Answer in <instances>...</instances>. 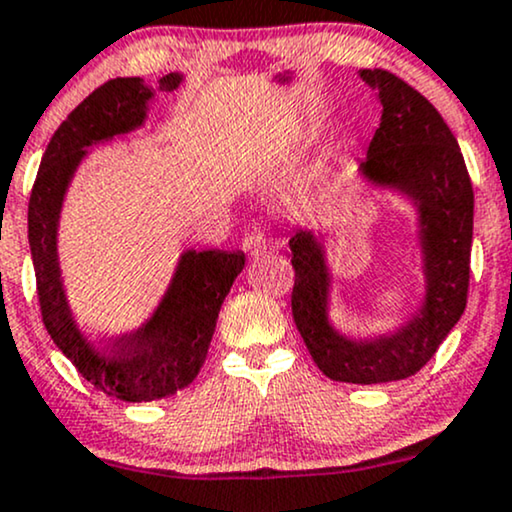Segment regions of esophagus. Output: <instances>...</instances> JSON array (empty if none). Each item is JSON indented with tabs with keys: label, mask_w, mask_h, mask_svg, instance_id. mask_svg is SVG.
<instances>
[{
	"label": "esophagus",
	"mask_w": 512,
	"mask_h": 512,
	"mask_svg": "<svg viewBox=\"0 0 512 512\" xmlns=\"http://www.w3.org/2000/svg\"><path fill=\"white\" fill-rule=\"evenodd\" d=\"M243 250L248 252L250 257H260L264 250H267V238L260 231H252L243 238Z\"/></svg>",
	"instance_id": "esophagus-1"
}]
</instances>
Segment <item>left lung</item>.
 I'll list each match as a JSON object with an SVG mask.
<instances>
[{"instance_id":"8db88e82","label":"left lung","mask_w":512,"mask_h":512,"mask_svg":"<svg viewBox=\"0 0 512 512\" xmlns=\"http://www.w3.org/2000/svg\"><path fill=\"white\" fill-rule=\"evenodd\" d=\"M357 78L377 92L381 123L355 174L369 190L398 197L415 214L420 298L384 334H346L331 317L334 272L326 233L298 226L291 238V305L295 326L326 377L384 384L420 372L463 317L474 195L458 140L434 104L389 71L362 69Z\"/></svg>"}]
</instances>
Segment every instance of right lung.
Segmentation results:
<instances>
[{"instance_id": "add662e5", "label": "right lung", "mask_w": 512, "mask_h": 512, "mask_svg": "<svg viewBox=\"0 0 512 512\" xmlns=\"http://www.w3.org/2000/svg\"><path fill=\"white\" fill-rule=\"evenodd\" d=\"M183 80V73H166L159 78V92H174ZM155 102L157 90L143 78H114L85 97L49 140L28 205L42 322L90 384L126 403L174 396L200 374L221 303L245 267L240 250H183L145 322L104 343L92 341L73 315L59 262L66 195L80 164L92 155L90 147L140 131Z\"/></svg>"}]
</instances>
